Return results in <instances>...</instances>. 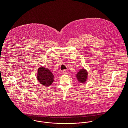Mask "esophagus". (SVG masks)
Returning <instances> with one entry per match:
<instances>
[{"mask_svg": "<svg viewBox=\"0 0 128 128\" xmlns=\"http://www.w3.org/2000/svg\"><path fill=\"white\" fill-rule=\"evenodd\" d=\"M63 73L64 74H67V71H66V70H64L63 71Z\"/></svg>", "mask_w": 128, "mask_h": 128, "instance_id": "obj_1", "label": "esophagus"}]
</instances>
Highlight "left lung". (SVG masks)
<instances>
[{"label":"left lung","instance_id":"obj_1","mask_svg":"<svg viewBox=\"0 0 128 128\" xmlns=\"http://www.w3.org/2000/svg\"><path fill=\"white\" fill-rule=\"evenodd\" d=\"M88 72L84 69H81L76 75V77L78 81L81 83H85L87 79Z\"/></svg>","mask_w":128,"mask_h":128}]
</instances>
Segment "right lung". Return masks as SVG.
Returning <instances> with one entry per match:
<instances>
[{"label": "right lung", "mask_w": 128, "mask_h": 128, "mask_svg": "<svg viewBox=\"0 0 128 128\" xmlns=\"http://www.w3.org/2000/svg\"><path fill=\"white\" fill-rule=\"evenodd\" d=\"M37 78L39 82L46 87L51 85L54 81V75L48 69L42 67L38 68Z\"/></svg>", "instance_id": "add662e5"}]
</instances>
